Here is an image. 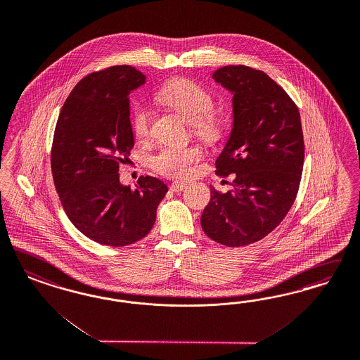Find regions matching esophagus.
I'll list each match as a JSON object with an SVG mask.
<instances>
[{
  "label": "esophagus",
  "mask_w": 360,
  "mask_h": 360,
  "mask_svg": "<svg viewBox=\"0 0 360 360\" xmlns=\"http://www.w3.org/2000/svg\"><path fill=\"white\" fill-rule=\"evenodd\" d=\"M185 187H186V184H184V182H173V184L170 185V190H172L173 193H179V191H182Z\"/></svg>",
  "instance_id": "esophagus-1"
}]
</instances>
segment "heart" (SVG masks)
<instances>
[{
    "label": "heart",
    "mask_w": 360,
    "mask_h": 360,
    "mask_svg": "<svg viewBox=\"0 0 360 360\" xmlns=\"http://www.w3.org/2000/svg\"><path fill=\"white\" fill-rule=\"evenodd\" d=\"M155 99L169 108L182 112L195 134L212 138L218 133L217 120L212 117L214 99L203 87L188 79H174L162 86ZM131 126L138 139L150 136L151 112L143 103H136L131 114ZM202 158L198 146H163L151 158L150 166L157 173L170 178H186L191 166Z\"/></svg>",
    "instance_id": "heart-1"
}]
</instances>
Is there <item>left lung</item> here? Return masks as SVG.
<instances>
[{"instance_id":"1","label":"left lung","mask_w":360,"mask_h":360,"mask_svg":"<svg viewBox=\"0 0 360 360\" xmlns=\"http://www.w3.org/2000/svg\"><path fill=\"white\" fill-rule=\"evenodd\" d=\"M212 78L233 94V129L215 173L236 178L224 194L211 187L200 224L212 240L239 248L270 234L291 209L303 170V131L297 105L266 73L230 65Z\"/></svg>"}]
</instances>
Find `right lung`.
<instances>
[{
    "label": "right lung",
    "mask_w": 360,
    "mask_h": 360,
    "mask_svg": "<svg viewBox=\"0 0 360 360\" xmlns=\"http://www.w3.org/2000/svg\"><path fill=\"white\" fill-rule=\"evenodd\" d=\"M146 77L129 65L82 78L63 103L51 146V173L72 224L101 245L122 248L145 238L167 186L141 176L133 191L120 182V165L134 146L130 91Z\"/></svg>",
    "instance_id": "add662e5"
}]
</instances>
